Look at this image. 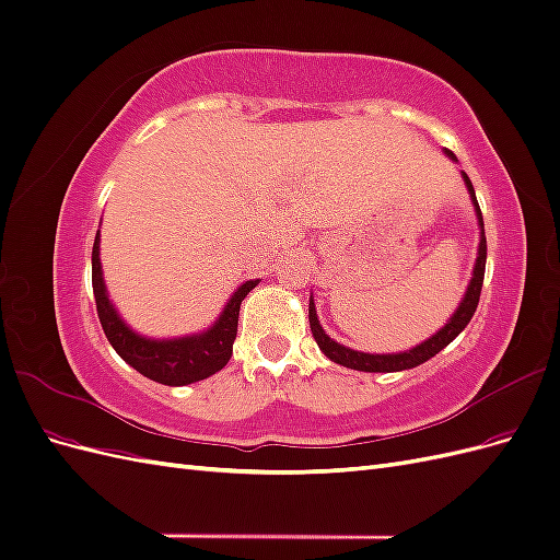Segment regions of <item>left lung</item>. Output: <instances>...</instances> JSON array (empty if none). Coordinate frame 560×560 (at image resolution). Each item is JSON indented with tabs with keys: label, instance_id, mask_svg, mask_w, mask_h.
Segmentation results:
<instances>
[{
	"label": "left lung",
	"instance_id": "8db88e82",
	"mask_svg": "<svg viewBox=\"0 0 560 560\" xmlns=\"http://www.w3.org/2000/svg\"><path fill=\"white\" fill-rule=\"evenodd\" d=\"M444 154L457 163L455 154L448 149H444ZM463 175V182L467 186L469 191V198H471V206H474V212H477V224H479V249H477V261H474V270H471V280L467 284V290L460 299V303H457L455 313L446 319V325L434 331L430 338H425V341L409 348V350H401V352H387V354H376V352H362V350H352L343 343L334 341L331 336H327V331L322 329L319 319H317V311H315V303L311 299L308 303V322H311V331H313V338L317 341L319 350L327 354V358L336 364L341 366H348V369H358V371H371V374H381V371H404V369H413L422 362H428L430 358H434L436 352H442L453 338L460 334L467 325L469 319L474 315V311H477L479 306V296H481V287H483V270H486V233H483V217H481V208L477 202V194H474V186L467 177V173H460Z\"/></svg>",
	"mask_w": 560,
	"mask_h": 560
}]
</instances>
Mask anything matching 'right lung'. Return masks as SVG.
<instances>
[{
	"mask_svg": "<svg viewBox=\"0 0 560 560\" xmlns=\"http://www.w3.org/2000/svg\"><path fill=\"white\" fill-rule=\"evenodd\" d=\"M257 284L259 280L243 282L208 329L175 338L142 336L118 315L109 301L103 264H100V231L93 243V294L107 341L126 364L163 385H189L217 374L229 364L235 334H238L241 303Z\"/></svg>",
	"mask_w": 560,
	"mask_h": 560,
	"instance_id": "1",
	"label": "right lung"
}]
</instances>
